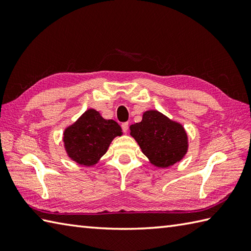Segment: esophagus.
<instances>
[{"instance_id": "esophagus-1", "label": "esophagus", "mask_w": 251, "mask_h": 251, "mask_svg": "<svg viewBox=\"0 0 251 251\" xmlns=\"http://www.w3.org/2000/svg\"><path fill=\"white\" fill-rule=\"evenodd\" d=\"M122 129L124 132H127V130H128V123H123L122 124Z\"/></svg>"}]
</instances>
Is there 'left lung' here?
Here are the masks:
<instances>
[{
  "instance_id": "1",
  "label": "left lung",
  "mask_w": 251,
  "mask_h": 251,
  "mask_svg": "<svg viewBox=\"0 0 251 251\" xmlns=\"http://www.w3.org/2000/svg\"><path fill=\"white\" fill-rule=\"evenodd\" d=\"M130 135L157 167L172 166L188 151V136L183 126L155 110L145 112L142 121L130 126Z\"/></svg>"
}]
</instances>
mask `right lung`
<instances>
[{
	"label": "right lung",
	"instance_id": "right-lung-1",
	"mask_svg": "<svg viewBox=\"0 0 251 251\" xmlns=\"http://www.w3.org/2000/svg\"><path fill=\"white\" fill-rule=\"evenodd\" d=\"M122 135L121 126L113 120H104L98 111L87 110L63 132L69 157L85 166H92L105 154L112 140Z\"/></svg>",
	"mask_w": 251,
	"mask_h": 251
}]
</instances>
